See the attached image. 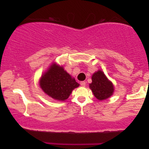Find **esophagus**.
<instances>
[{
  "mask_svg": "<svg viewBox=\"0 0 149 149\" xmlns=\"http://www.w3.org/2000/svg\"><path fill=\"white\" fill-rule=\"evenodd\" d=\"M80 84H81V86H83V87L86 86V82L85 81H81L80 83Z\"/></svg>",
  "mask_w": 149,
  "mask_h": 149,
  "instance_id": "1",
  "label": "esophagus"
}]
</instances>
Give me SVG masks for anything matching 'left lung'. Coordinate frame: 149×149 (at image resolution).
Listing matches in <instances>:
<instances>
[{
  "label": "left lung",
  "mask_w": 149,
  "mask_h": 149,
  "mask_svg": "<svg viewBox=\"0 0 149 149\" xmlns=\"http://www.w3.org/2000/svg\"><path fill=\"white\" fill-rule=\"evenodd\" d=\"M91 80L92 82L89 84V88L97 100L102 101L112 96L115 87L102 70H98L94 72L91 76Z\"/></svg>",
  "instance_id": "1"
}]
</instances>
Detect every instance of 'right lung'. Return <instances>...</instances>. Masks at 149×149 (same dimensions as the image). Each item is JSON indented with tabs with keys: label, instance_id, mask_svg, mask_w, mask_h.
<instances>
[{
	"label": "right lung",
	"instance_id": "add662e5",
	"mask_svg": "<svg viewBox=\"0 0 149 149\" xmlns=\"http://www.w3.org/2000/svg\"><path fill=\"white\" fill-rule=\"evenodd\" d=\"M39 85L45 94L55 100L65 101L70 97L72 91L79 86L62 65L52 63L44 72L39 81Z\"/></svg>",
	"mask_w": 149,
	"mask_h": 149
}]
</instances>
